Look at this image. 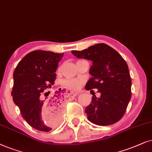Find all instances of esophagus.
<instances>
[{"instance_id": "obj_1", "label": "esophagus", "mask_w": 152, "mask_h": 152, "mask_svg": "<svg viewBox=\"0 0 152 152\" xmlns=\"http://www.w3.org/2000/svg\"><path fill=\"white\" fill-rule=\"evenodd\" d=\"M77 94H78V93H76V92H73V91H69V96H70L74 97V96H76Z\"/></svg>"}]
</instances>
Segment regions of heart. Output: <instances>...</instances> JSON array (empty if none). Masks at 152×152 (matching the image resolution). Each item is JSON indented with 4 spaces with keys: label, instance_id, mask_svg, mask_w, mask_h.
Segmentation results:
<instances>
[{
    "label": "heart",
    "instance_id": "heart-1",
    "mask_svg": "<svg viewBox=\"0 0 152 152\" xmlns=\"http://www.w3.org/2000/svg\"><path fill=\"white\" fill-rule=\"evenodd\" d=\"M62 83L66 88L73 90H77L81 88L84 81L80 78H66L62 80Z\"/></svg>",
    "mask_w": 152,
    "mask_h": 152
}]
</instances>
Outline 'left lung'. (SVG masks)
<instances>
[{"instance_id":"left-lung-1","label":"left lung","mask_w":152,"mask_h":152,"mask_svg":"<svg viewBox=\"0 0 152 152\" xmlns=\"http://www.w3.org/2000/svg\"><path fill=\"white\" fill-rule=\"evenodd\" d=\"M78 58L92 62V78L86 85L87 90H98L86 107L88 120L99 126H108L121 120L131 96V80L126 62L120 54L106 44H98L81 51L72 50Z\"/></svg>"}]
</instances>
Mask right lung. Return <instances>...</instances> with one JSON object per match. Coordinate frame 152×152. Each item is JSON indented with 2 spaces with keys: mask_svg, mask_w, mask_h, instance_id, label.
I'll return each mask as SVG.
<instances>
[{
  "mask_svg": "<svg viewBox=\"0 0 152 152\" xmlns=\"http://www.w3.org/2000/svg\"><path fill=\"white\" fill-rule=\"evenodd\" d=\"M64 53L34 50L19 63L13 74L12 96L21 116L32 128L49 131L62 121L64 96L59 92L48 99L44 90L54 84L58 62Z\"/></svg>",
  "mask_w": 152,
  "mask_h": 152,
  "instance_id": "obj_1",
  "label": "right lung"
}]
</instances>
